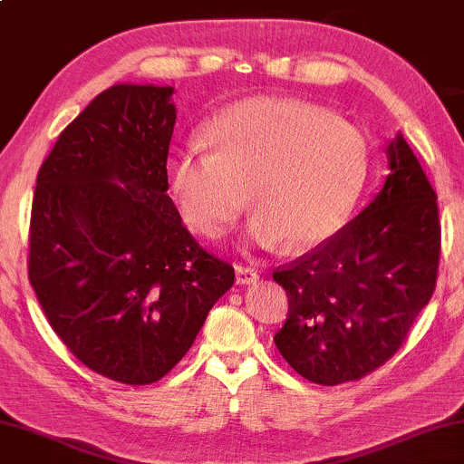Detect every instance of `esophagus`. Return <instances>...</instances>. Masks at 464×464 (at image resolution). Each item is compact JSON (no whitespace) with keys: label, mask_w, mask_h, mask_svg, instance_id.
Masks as SVG:
<instances>
[{"label":"esophagus","mask_w":464,"mask_h":464,"mask_svg":"<svg viewBox=\"0 0 464 464\" xmlns=\"http://www.w3.org/2000/svg\"><path fill=\"white\" fill-rule=\"evenodd\" d=\"M235 281H237V285H252V283L258 281V271L252 266L237 265L235 266Z\"/></svg>","instance_id":"esophagus-1"}]
</instances>
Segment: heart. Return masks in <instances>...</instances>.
I'll use <instances>...</instances> for the list:
<instances>
[{
  "label": "heart",
  "mask_w": 464,
  "mask_h": 464,
  "mask_svg": "<svg viewBox=\"0 0 464 464\" xmlns=\"http://www.w3.org/2000/svg\"><path fill=\"white\" fill-rule=\"evenodd\" d=\"M210 150L172 151L166 185L179 214L204 237L223 235L250 198L247 241L306 247L345 225L361 198L369 148L361 130L314 103L250 98L202 130Z\"/></svg>",
  "instance_id": "heart-1"
}]
</instances>
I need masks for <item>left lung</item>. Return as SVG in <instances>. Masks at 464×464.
I'll return each instance as SVG.
<instances>
[{"label": "left lung", "instance_id": "8db88e82", "mask_svg": "<svg viewBox=\"0 0 464 464\" xmlns=\"http://www.w3.org/2000/svg\"><path fill=\"white\" fill-rule=\"evenodd\" d=\"M385 154L377 196L327 244L273 273L289 298L275 343L313 383L340 385L382 366L433 295L438 196L402 133Z\"/></svg>", "mask_w": 464, "mask_h": 464}]
</instances>
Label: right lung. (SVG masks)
<instances>
[{
	"label": "right lung",
	"instance_id": "add662e5",
	"mask_svg": "<svg viewBox=\"0 0 464 464\" xmlns=\"http://www.w3.org/2000/svg\"><path fill=\"white\" fill-rule=\"evenodd\" d=\"M172 93L102 92L60 133L33 198L29 279L47 321L82 364L127 385L181 361L235 281L166 193Z\"/></svg>",
	"mask_w": 464,
	"mask_h": 464
}]
</instances>
